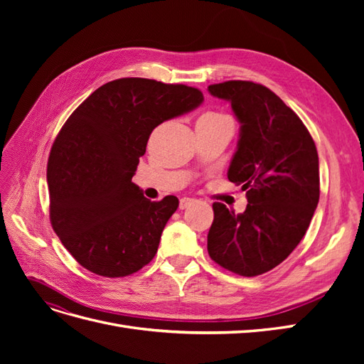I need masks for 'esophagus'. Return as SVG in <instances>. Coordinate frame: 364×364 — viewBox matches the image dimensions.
Returning <instances> with one entry per match:
<instances>
[{
    "mask_svg": "<svg viewBox=\"0 0 364 364\" xmlns=\"http://www.w3.org/2000/svg\"><path fill=\"white\" fill-rule=\"evenodd\" d=\"M193 203H194V199H190V197H183V199H181L179 208L181 209H186L188 206H191Z\"/></svg>",
    "mask_w": 364,
    "mask_h": 364,
    "instance_id": "esophagus-1",
    "label": "esophagus"
}]
</instances>
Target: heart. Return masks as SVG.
Returning a JSON list of instances; mask_svg holds the SVG:
<instances>
[{
    "label": "heart",
    "mask_w": 364,
    "mask_h": 364,
    "mask_svg": "<svg viewBox=\"0 0 364 364\" xmlns=\"http://www.w3.org/2000/svg\"><path fill=\"white\" fill-rule=\"evenodd\" d=\"M223 118H228V117L220 112H206L199 119H223Z\"/></svg>",
    "instance_id": "heart-1"
}]
</instances>
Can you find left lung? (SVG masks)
I'll list each match as a JSON object with an SVG mask.
<instances>
[{
    "label": "left lung",
    "instance_id": "obj_1",
    "mask_svg": "<svg viewBox=\"0 0 364 364\" xmlns=\"http://www.w3.org/2000/svg\"><path fill=\"white\" fill-rule=\"evenodd\" d=\"M230 103L240 136L228 179L246 191V211L213 203L208 253L220 266L257 277L299 245L318 203V156L301 118L269 87L245 80L208 86Z\"/></svg>",
    "mask_w": 364,
    "mask_h": 364
}]
</instances>
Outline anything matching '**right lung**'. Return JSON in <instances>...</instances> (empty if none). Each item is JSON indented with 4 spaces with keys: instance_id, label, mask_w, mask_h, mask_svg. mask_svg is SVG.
<instances>
[{
    "instance_id": "right-lung-1",
    "label": "right lung",
    "mask_w": 364,
    "mask_h": 364,
    "mask_svg": "<svg viewBox=\"0 0 364 364\" xmlns=\"http://www.w3.org/2000/svg\"><path fill=\"white\" fill-rule=\"evenodd\" d=\"M202 102L196 87L129 77L98 87L67 119L48 158L50 218L82 267L119 278L156 255L179 200L151 202L132 178L153 129Z\"/></svg>"
}]
</instances>
